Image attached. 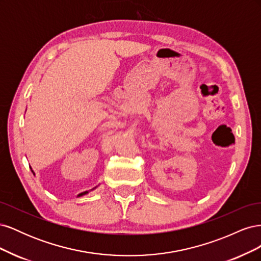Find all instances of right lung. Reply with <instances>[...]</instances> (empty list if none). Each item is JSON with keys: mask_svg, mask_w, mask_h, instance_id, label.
I'll list each match as a JSON object with an SVG mask.
<instances>
[{"mask_svg": "<svg viewBox=\"0 0 261 261\" xmlns=\"http://www.w3.org/2000/svg\"><path fill=\"white\" fill-rule=\"evenodd\" d=\"M31 169V168H30ZM31 171H33V170H31ZM33 173H34V171H33ZM34 174H35V173H34ZM94 188H96V187H94ZM93 188V189H94ZM86 194H88V192H84V193H81L80 195H78V197H81V196H84V195H86Z\"/></svg>", "mask_w": 261, "mask_h": 261, "instance_id": "1", "label": "right lung"}]
</instances>
